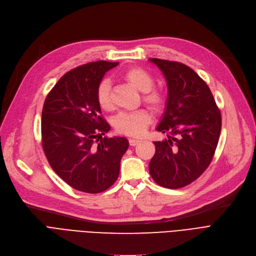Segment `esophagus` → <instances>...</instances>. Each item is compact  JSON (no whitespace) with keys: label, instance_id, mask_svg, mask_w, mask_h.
Segmentation results:
<instances>
[{"label":"esophagus","instance_id":"esophagus-1","mask_svg":"<svg viewBox=\"0 0 256 256\" xmlns=\"http://www.w3.org/2000/svg\"><path fill=\"white\" fill-rule=\"evenodd\" d=\"M128 142H130V146H135L136 144H138L140 142V140L139 139H135V138H130Z\"/></svg>","mask_w":256,"mask_h":256}]
</instances>
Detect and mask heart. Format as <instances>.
<instances>
[{"instance_id":"obj_1","label":"heart","mask_w":256,"mask_h":256,"mask_svg":"<svg viewBox=\"0 0 256 256\" xmlns=\"http://www.w3.org/2000/svg\"><path fill=\"white\" fill-rule=\"evenodd\" d=\"M121 78L128 83L142 91V100L152 110L160 111L166 104V94L154 86V78L150 72L142 67L132 66L124 70ZM96 102L104 111H112L114 102L112 100V86L109 80L104 78L96 87ZM152 122V115L146 110L119 113L114 119V126L118 132L128 136H141L146 128Z\"/></svg>"}]
</instances>
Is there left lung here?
<instances>
[{
  "mask_svg": "<svg viewBox=\"0 0 256 256\" xmlns=\"http://www.w3.org/2000/svg\"><path fill=\"white\" fill-rule=\"evenodd\" d=\"M150 61L162 70L168 85L166 112L156 130L176 138L154 142L150 173L160 186L180 189L210 166L221 132V111L206 83L191 67L156 58Z\"/></svg>",
  "mask_w": 256,
  "mask_h": 256,
  "instance_id": "left-lung-1",
  "label": "left lung"
}]
</instances>
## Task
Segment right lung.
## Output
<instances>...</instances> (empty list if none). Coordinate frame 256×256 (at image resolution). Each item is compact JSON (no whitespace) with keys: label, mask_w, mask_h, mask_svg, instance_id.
Segmentation results:
<instances>
[{"label":"right lung","mask_w":256,"mask_h":256,"mask_svg":"<svg viewBox=\"0 0 256 256\" xmlns=\"http://www.w3.org/2000/svg\"><path fill=\"white\" fill-rule=\"evenodd\" d=\"M117 62L96 61L66 72L52 88L42 115V144L48 162L74 189L106 191L117 180L128 142L104 137L110 126L100 115L96 87Z\"/></svg>","instance_id":"add662e5"}]
</instances>
